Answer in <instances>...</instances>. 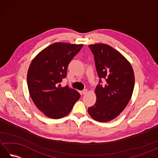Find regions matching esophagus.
<instances>
[{
  "label": "esophagus",
  "mask_w": 158,
  "mask_h": 158,
  "mask_svg": "<svg viewBox=\"0 0 158 158\" xmlns=\"http://www.w3.org/2000/svg\"><path fill=\"white\" fill-rule=\"evenodd\" d=\"M88 92V89H83V90H82L81 91V93H82V94H83V95H85V94H86V93Z\"/></svg>",
  "instance_id": "1"
}]
</instances>
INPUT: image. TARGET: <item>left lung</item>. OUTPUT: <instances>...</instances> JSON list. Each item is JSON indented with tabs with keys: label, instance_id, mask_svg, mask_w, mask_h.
Instances as JSON below:
<instances>
[{
	"label": "left lung",
	"instance_id": "obj_1",
	"mask_svg": "<svg viewBox=\"0 0 158 158\" xmlns=\"http://www.w3.org/2000/svg\"><path fill=\"white\" fill-rule=\"evenodd\" d=\"M100 78L95 89L96 102L89 107L94 119L106 122L115 119L126 108L135 87V74L130 63L124 56L106 44L89 45ZM105 78V85L100 84Z\"/></svg>",
	"mask_w": 158,
	"mask_h": 158
}]
</instances>
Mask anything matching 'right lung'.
<instances>
[{"instance_id":"right-lung-1","label":"right lung","mask_w":158,"mask_h":158,"mask_svg":"<svg viewBox=\"0 0 158 158\" xmlns=\"http://www.w3.org/2000/svg\"><path fill=\"white\" fill-rule=\"evenodd\" d=\"M83 45L55 43L32 60L27 73V84L32 101L45 115L60 119L71 111L80 94L68 85L60 86L66 78L70 62Z\"/></svg>"}]
</instances>
